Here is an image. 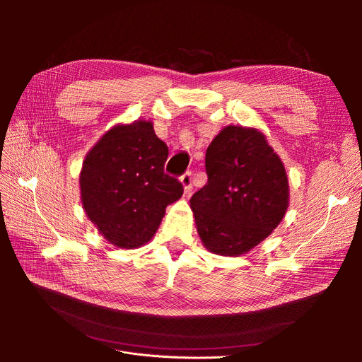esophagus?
Returning a JSON list of instances; mask_svg holds the SVG:
<instances>
[{"mask_svg":"<svg viewBox=\"0 0 362 362\" xmlns=\"http://www.w3.org/2000/svg\"><path fill=\"white\" fill-rule=\"evenodd\" d=\"M192 180H193V172L192 170H187L185 172L182 177H181V182L184 185V192L185 193H190L192 189H193V184H192Z\"/></svg>","mask_w":362,"mask_h":362,"instance_id":"34e87169","label":"esophagus"}]
</instances>
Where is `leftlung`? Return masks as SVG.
I'll return each instance as SVG.
<instances>
[{"mask_svg":"<svg viewBox=\"0 0 362 362\" xmlns=\"http://www.w3.org/2000/svg\"><path fill=\"white\" fill-rule=\"evenodd\" d=\"M208 181L190 206L202 243L218 255H242L264 240L288 206L281 158L257 129L229 125L205 154Z\"/></svg>","mask_w":362,"mask_h":362,"instance_id":"8db88e82","label":"left lung"}]
</instances>
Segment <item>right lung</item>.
<instances>
[{
  "mask_svg": "<svg viewBox=\"0 0 362 362\" xmlns=\"http://www.w3.org/2000/svg\"><path fill=\"white\" fill-rule=\"evenodd\" d=\"M168 145L145 120L112 128L87 154L80 175L81 201L100 233L133 249L154 237L166 206L184 187L164 173Z\"/></svg>",
  "mask_w": 362,
  "mask_h": 362,
  "instance_id": "obj_1",
  "label": "right lung"
}]
</instances>
